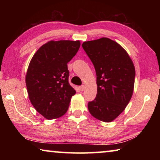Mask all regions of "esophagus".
<instances>
[{"mask_svg": "<svg viewBox=\"0 0 160 160\" xmlns=\"http://www.w3.org/2000/svg\"><path fill=\"white\" fill-rule=\"evenodd\" d=\"M85 86L84 85L80 87V91H83L84 90H85Z\"/></svg>", "mask_w": 160, "mask_h": 160, "instance_id": "obj_1", "label": "esophagus"}]
</instances>
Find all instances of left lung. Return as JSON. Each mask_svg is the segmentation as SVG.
<instances>
[{
  "label": "left lung",
  "mask_w": 160,
  "mask_h": 160,
  "mask_svg": "<svg viewBox=\"0 0 160 160\" xmlns=\"http://www.w3.org/2000/svg\"><path fill=\"white\" fill-rule=\"evenodd\" d=\"M82 47L97 74V96L88 103V110L98 120L111 122L131 99L135 76L133 63L126 51L109 38L85 42Z\"/></svg>",
  "instance_id": "8db88e82"
}]
</instances>
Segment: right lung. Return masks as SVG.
Instances as JSON below:
<instances>
[{
	"label": "right lung",
	"mask_w": 160,
	"mask_h": 160,
	"mask_svg": "<svg viewBox=\"0 0 160 160\" xmlns=\"http://www.w3.org/2000/svg\"><path fill=\"white\" fill-rule=\"evenodd\" d=\"M80 47V41H50L31 59L25 82L29 100L45 118H58L68 109L76 92L68 82L67 63Z\"/></svg>",
	"instance_id": "right-lung-1"
}]
</instances>
